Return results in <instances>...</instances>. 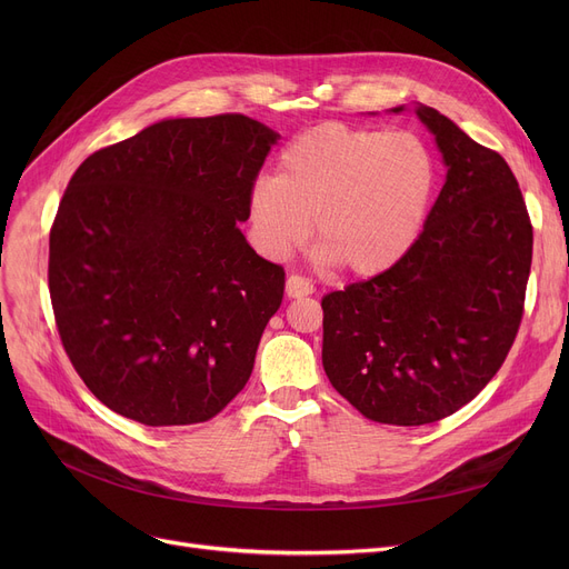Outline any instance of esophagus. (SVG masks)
Segmentation results:
<instances>
[{
  "label": "esophagus",
  "instance_id": "obj_1",
  "mask_svg": "<svg viewBox=\"0 0 569 569\" xmlns=\"http://www.w3.org/2000/svg\"><path fill=\"white\" fill-rule=\"evenodd\" d=\"M286 295L290 300H300V297L313 295V283L300 274H290L286 281Z\"/></svg>",
  "mask_w": 569,
  "mask_h": 569
}]
</instances>
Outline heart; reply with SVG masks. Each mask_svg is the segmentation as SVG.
Instances as JSON below:
<instances>
[{
  "instance_id": "b5f03b06",
  "label": "heart",
  "mask_w": 569,
  "mask_h": 569,
  "mask_svg": "<svg viewBox=\"0 0 569 569\" xmlns=\"http://www.w3.org/2000/svg\"><path fill=\"white\" fill-rule=\"evenodd\" d=\"M436 182L433 152L417 133L327 122L283 149L277 177L251 184L253 242L283 258L305 244L313 221L322 258L346 274L373 277L412 247Z\"/></svg>"
}]
</instances>
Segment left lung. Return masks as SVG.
I'll list each match as a JSON object with an SVG mask.
<instances>
[{
	"instance_id": "obj_1",
	"label": "left lung",
	"mask_w": 569,
	"mask_h": 569,
	"mask_svg": "<svg viewBox=\"0 0 569 569\" xmlns=\"http://www.w3.org/2000/svg\"><path fill=\"white\" fill-rule=\"evenodd\" d=\"M417 114L447 166L425 230L390 269L322 297L327 378L395 427L438 422L485 390L517 339L532 262L510 166L438 110Z\"/></svg>"
}]
</instances>
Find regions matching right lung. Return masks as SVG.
<instances>
[{
    "instance_id": "1",
    "label": "right lung",
    "mask_w": 569,
    "mask_h": 569,
    "mask_svg": "<svg viewBox=\"0 0 569 569\" xmlns=\"http://www.w3.org/2000/svg\"><path fill=\"white\" fill-rule=\"evenodd\" d=\"M277 138L239 112L166 119L73 172L50 302L73 369L117 415L198 425L244 390L286 272L237 223Z\"/></svg>"
}]
</instances>
